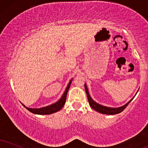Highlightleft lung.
Here are the masks:
<instances>
[{
  "label": "left lung",
  "instance_id": "8db88e82",
  "mask_svg": "<svg viewBox=\"0 0 148 148\" xmlns=\"http://www.w3.org/2000/svg\"><path fill=\"white\" fill-rule=\"evenodd\" d=\"M84 87H85V91L86 92L87 97H88V103L89 105L90 106V107L92 108V109H94L95 110H96L97 112L101 113V114H118V113L121 112L125 108L127 107V106L130 103L131 101L134 99V97L132 99H131L130 101H129L127 103H125V105L122 106L121 107H117V108H111V107H107L104 106H102L99 103H97V102L94 101L93 99L91 98L90 96V94H89L88 88H87V86L86 84H84Z\"/></svg>",
  "mask_w": 148,
  "mask_h": 148
}]
</instances>
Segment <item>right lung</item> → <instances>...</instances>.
<instances>
[{"label":"right lung","mask_w":148,"mask_h":148,"mask_svg":"<svg viewBox=\"0 0 148 148\" xmlns=\"http://www.w3.org/2000/svg\"><path fill=\"white\" fill-rule=\"evenodd\" d=\"M72 80L73 79H71L70 80V82H69L68 85H67L66 88V90L64 91V92L63 93L62 96V97L60 98L57 102L53 103V104L47 106H45V107L40 108H28L25 106L23 104V103H22V104L29 111H30L31 112L34 113V114H52V113L58 112V111L61 110V109L62 108V107L64 106V105L65 104L66 99L67 92H68V90L69 89V87H70L71 86Z\"/></svg>","instance_id":"right-lung-1"}]
</instances>
